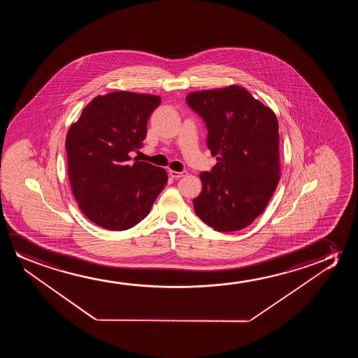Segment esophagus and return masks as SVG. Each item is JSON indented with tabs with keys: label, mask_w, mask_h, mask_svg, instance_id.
<instances>
[{
	"label": "esophagus",
	"mask_w": 358,
	"mask_h": 358,
	"mask_svg": "<svg viewBox=\"0 0 358 358\" xmlns=\"http://www.w3.org/2000/svg\"><path fill=\"white\" fill-rule=\"evenodd\" d=\"M169 173H170V176L172 177V178H181V177L186 176L187 172L186 171H173V170H170L169 171Z\"/></svg>",
	"instance_id": "34e87169"
}]
</instances>
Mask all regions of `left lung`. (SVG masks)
I'll return each mask as SVG.
<instances>
[{"instance_id": "obj_1", "label": "left lung", "mask_w": 358, "mask_h": 358, "mask_svg": "<svg viewBox=\"0 0 358 358\" xmlns=\"http://www.w3.org/2000/svg\"><path fill=\"white\" fill-rule=\"evenodd\" d=\"M186 101L204 120L206 145L217 160L199 176L196 216L219 232L242 230L264 211L279 183L278 118L238 85L193 92Z\"/></svg>"}]
</instances>
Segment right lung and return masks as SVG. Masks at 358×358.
Returning a JSON list of instances; mask_svg holds the SVG:
<instances>
[{
	"instance_id": "obj_1",
	"label": "right lung",
	"mask_w": 358,
	"mask_h": 358,
	"mask_svg": "<svg viewBox=\"0 0 358 358\" xmlns=\"http://www.w3.org/2000/svg\"><path fill=\"white\" fill-rule=\"evenodd\" d=\"M162 103L157 95L113 92L84 108L66 137L71 188L80 210L95 225L123 231L150 213L167 173L149 162H131L142 148L147 123Z\"/></svg>"
}]
</instances>
